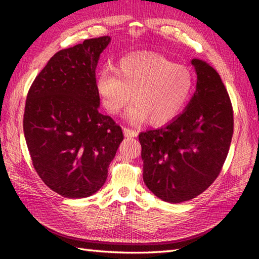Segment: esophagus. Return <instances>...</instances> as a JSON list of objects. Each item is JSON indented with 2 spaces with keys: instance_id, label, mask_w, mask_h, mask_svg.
I'll list each match as a JSON object with an SVG mask.
<instances>
[{
  "instance_id": "obj_1",
  "label": "esophagus",
  "mask_w": 259,
  "mask_h": 259,
  "mask_svg": "<svg viewBox=\"0 0 259 259\" xmlns=\"http://www.w3.org/2000/svg\"><path fill=\"white\" fill-rule=\"evenodd\" d=\"M123 134L125 137H136V136L138 135V133L134 129H130V128H123Z\"/></svg>"
}]
</instances>
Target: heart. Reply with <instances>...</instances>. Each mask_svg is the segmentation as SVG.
Wrapping results in <instances>:
<instances>
[{
    "label": "heart",
    "mask_w": 259,
    "mask_h": 259,
    "mask_svg": "<svg viewBox=\"0 0 259 259\" xmlns=\"http://www.w3.org/2000/svg\"><path fill=\"white\" fill-rule=\"evenodd\" d=\"M96 91L105 111L116 115L131 100L126 111L133 123L150 119L164 124L183 112L194 90V76L187 67L156 54H134L117 61L116 72L109 67L99 71Z\"/></svg>",
    "instance_id": "1"
}]
</instances>
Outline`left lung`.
Instances as JSON below:
<instances>
[{"label": "left lung", "instance_id": "obj_1", "mask_svg": "<svg viewBox=\"0 0 259 259\" xmlns=\"http://www.w3.org/2000/svg\"><path fill=\"white\" fill-rule=\"evenodd\" d=\"M196 90L181 115L163 128L139 134L143 178L157 198L181 203L214 182L229 154L233 108L219 74L193 59Z\"/></svg>", "mask_w": 259, "mask_h": 259}]
</instances>
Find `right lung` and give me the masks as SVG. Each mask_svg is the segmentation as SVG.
<instances>
[{"mask_svg": "<svg viewBox=\"0 0 259 259\" xmlns=\"http://www.w3.org/2000/svg\"><path fill=\"white\" fill-rule=\"evenodd\" d=\"M109 36L84 40L51 57L26 98L24 135L35 170L68 199L95 194L123 140L111 116L100 114L96 91L99 56Z\"/></svg>", "mask_w": 259, "mask_h": 259, "instance_id": "obj_1", "label": "right lung"}]
</instances>
